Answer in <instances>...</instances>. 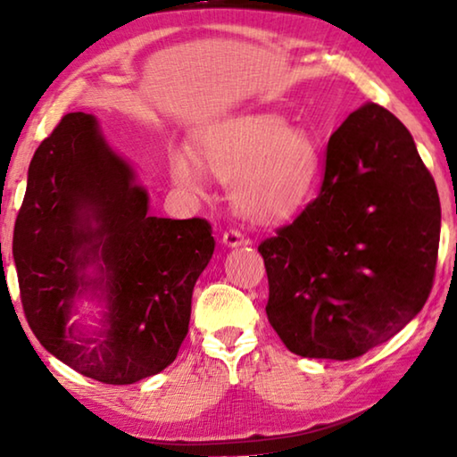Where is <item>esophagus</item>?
<instances>
[{
    "instance_id": "obj_1",
    "label": "esophagus",
    "mask_w": 457,
    "mask_h": 457,
    "mask_svg": "<svg viewBox=\"0 0 457 457\" xmlns=\"http://www.w3.org/2000/svg\"><path fill=\"white\" fill-rule=\"evenodd\" d=\"M221 242L226 244L228 247H237V245H244L245 244V237L239 234L237 229H229V231H226V234H223Z\"/></svg>"
}]
</instances>
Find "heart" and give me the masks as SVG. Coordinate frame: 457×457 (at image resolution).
Here are the masks:
<instances>
[{"label":"heart","instance_id":"1","mask_svg":"<svg viewBox=\"0 0 457 457\" xmlns=\"http://www.w3.org/2000/svg\"><path fill=\"white\" fill-rule=\"evenodd\" d=\"M204 163L231 183V199L245 218L278 223L292 218L319 185L322 153L316 138L290 129L276 114H242L215 125L201 141ZM169 171L183 189L197 191L204 167L187 149H175Z\"/></svg>","mask_w":457,"mask_h":457}]
</instances>
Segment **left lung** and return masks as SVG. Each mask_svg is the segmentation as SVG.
I'll return each mask as SVG.
<instances>
[{
	"label": "left lung",
	"instance_id": "8db88e82",
	"mask_svg": "<svg viewBox=\"0 0 457 457\" xmlns=\"http://www.w3.org/2000/svg\"><path fill=\"white\" fill-rule=\"evenodd\" d=\"M439 228L436 183L403 122L373 103L351 112L319 197L258 245L286 349L349 361L395 337L429 296Z\"/></svg>",
	"mask_w": 457,
	"mask_h": 457
}]
</instances>
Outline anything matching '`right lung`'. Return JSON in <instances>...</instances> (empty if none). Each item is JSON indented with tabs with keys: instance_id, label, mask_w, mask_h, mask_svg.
<instances>
[{
	"instance_id": "add662e5",
	"label": "right lung",
	"mask_w": 457,
	"mask_h": 457,
	"mask_svg": "<svg viewBox=\"0 0 457 457\" xmlns=\"http://www.w3.org/2000/svg\"><path fill=\"white\" fill-rule=\"evenodd\" d=\"M213 247L205 220L149 213L92 114H66L34 153L13 229L21 304L44 349L80 375L130 385L171 365ZM82 297L104 306L98 328L70 322Z\"/></svg>"
}]
</instances>
